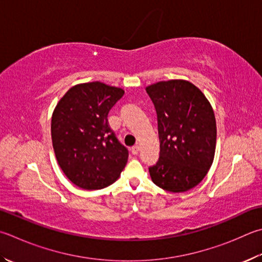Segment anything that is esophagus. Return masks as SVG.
I'll use <instances>...</instances> for the list:
<instances>
[{
  "label": "esophagus",
  "instance_id": "34e87169",
  "mask_svg": "<svg viewBox=\"0 0 262 262\" xmlns=\"http://www.w3.org/2000/svg\"><path fill=\"white\" fill-rule=\"evenodd\" d=\"M139 150H140V147L138 146V145L131 148V152H132L133 155H138V152H139Z\"/></svg>",
  "mask_w": 262,
  "mask_h": 262
}]
</instances>
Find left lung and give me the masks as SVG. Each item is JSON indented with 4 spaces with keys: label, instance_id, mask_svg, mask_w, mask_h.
<instances>
[{
    "label": "left lung",
    "instance_id": "obj_1",
    "mask_svg": "<svg viewBox=\"0 0 262 262\" xmlns=\"http://www.w3.org/2000/svg\"><path fill=\"white\" fill-rule=\"evenodd\" d=\"M157 114L160 157L149 167L152 182L171 192L194 188L214 159L216 124L213 110L199 88L185 80L146 88Z\"/></svg>",
    "mask_w": 262,
    "mask_h": 262
}]
</instances>
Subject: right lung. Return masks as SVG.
<instances>
[{
    "label": "right lung",
    "instance_id": "add662e5",
    "mask_svg": "<svg viewBox=\"0 0 262 262\" xmlns=\"http://www.w3.org/2000/svg\"><path fill=\"white\" fill-rule=\"evenodd\" d=\"M123 95V89L105 83H82L71 88L54 108V154L63 173L80 188H105L125 167L129 151L117 140L107 118Z\"/></svg>",
    "mask_w": 262,
    "mask_h": 262
}]
</instances>
